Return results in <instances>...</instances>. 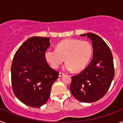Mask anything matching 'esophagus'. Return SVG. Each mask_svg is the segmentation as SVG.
Listing matches in <instances>:
<instances>
[{"mask_svg":"<svg viewBox=\"0 0 123 123\" xmlns=\"http://www.w3.org/2000/svg\"><path fill=\"white\" fill-rule=\"evenodd\" d=\"M64 75H65V73H62V72L59 73V77H62Z\"/></svg>","mask_w":123,"mask_h":123,"instance_id":"1","label":"esophagus"}]
</instances>
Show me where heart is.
I'll list each match as a JSON object with an SVG mask.
<instances>
[{"mask_svg":"<svg viewBox=\"0 0 123 123\" xmlns=\"http://www.w3.org/2000/svg\"><path fill=\"white\" fill-rule=\"evenodd\" d=\"M92 47L87 41L77 39H67L58 42L55 49H47L44 56L47 62L54 69H57L66 62L64 69L76 72L85 68L92 55Z\"/></svg>","mask_w":123,"mask_h":123,"instance_id":"heart-1","label":"heart"}]
</instances>
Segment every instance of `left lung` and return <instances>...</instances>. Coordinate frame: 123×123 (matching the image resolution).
Returning <instances> with one entry per match:
<instances>
[{
  "mask_svg": "<svg viewBox=\"0 0 123 123\" xmlns=\"http://www.w3.org/2000/svg\"><path fill=\"white\" fill-rule=\"evenodd\" d=\"M81 36H87L92 41L93 58L82 72L72 77L69 89L78 100L91 103L108 92L115 75L113 58L109 47L98 35L91 32Z\"/></svg>",
  "mask_w": 123,
  "mask_h": 123,
  "instance_id": "8db88e82",
  "label": "left lung"
}]
</instances>
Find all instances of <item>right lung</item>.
Returning a JSON list of instances; mask_svg holds the SVG:
<instances>
[{
    "mask_svg": "<svg viewBox=\"0 0 123 123\" xmlns=\"http://www.w3.org/2000/svg\"><path fill=\"white\" fill-rule=\"evenodd\" d=\"M50 37H32L24 42L14 55L11 68L12 85L15 96L28 106L39 108L47 102L58 72L45 58Z\"/></svg>",
    "mask_w": 123,
    "mask_h": 123,
    "instance_id": "1",
    "label": "right lung"
}]
</instances>
